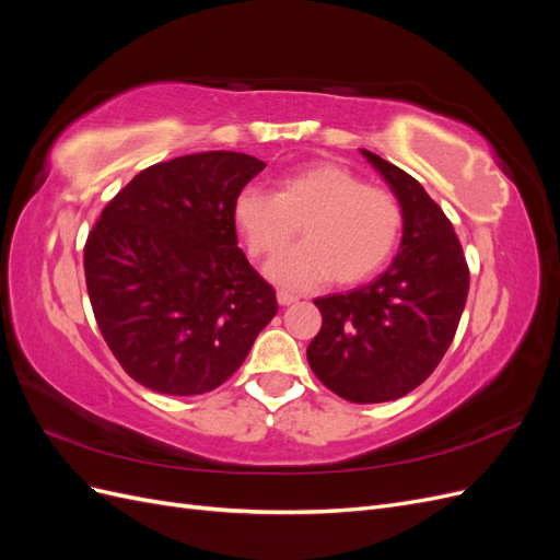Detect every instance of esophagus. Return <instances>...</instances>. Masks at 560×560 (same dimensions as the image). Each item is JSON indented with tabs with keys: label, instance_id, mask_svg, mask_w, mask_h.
<instances>
[{
	"label": "esophagus",
	"instance_id": "1",
	"mask_svg": "<svg viewBox=\"0 0 560 560\" xmlns=\"http://www.w3.org/2000/svg\"><path fill=\"white\" fill-rule=\"evenodd\" d=\"M296 301H299V296L292 294V292H284V290L278 292V303H280V306H292V303H296Z\"/></svg>",
	"mask_w": 560,
	"mask_h": 560
}]
</instances>
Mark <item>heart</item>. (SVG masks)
<instances>
[{
  "label": "heart",
  "mask_w": 560,
  "mask_h": 560,
  "mask_svg": "<svg viewBox=\"0 0 560 560\" xmlns=\"http://www.w3.org/2000/svg\"><path fill=\"white\" fill-rule=\"evenodd\" d=\"M233 219L259 261L278 259L301 226L306 243L270 268V276L294 290H308L329 276L336 284L374 278L395 254L404 226L393 191L366 184L336 161L282 175L276 194L245 186L235 196Z\"/></svg>",
  "instance_id": "heart-1"
}]
</instances>
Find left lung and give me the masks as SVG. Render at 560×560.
<instances>
[{"label": "left lung", "instance_id": "obj_1", "mask_svg": "<svg viewBox=\"0 0 560 560\" xmlns=\"http://www.w3.org/2000/svg\"><path fill=\"white\" fill-rule=\"evenodd\" d=\"M404 212L399 254L381 278L313 303L322 329L306 354L313 374L354 404L409 395L442 362L460 325L469 266L444 210L401 167L362 149Z\"/></svg>", "mask_w": 560, "mask_h": 560}]
</instances>
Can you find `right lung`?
I'll use <instances>...</instances> for the list:
<instances>
[{
    "mask_svg": "<svg viewBox=\"0 0 560 560\" xmlns=\"http://www.w3.org/2000/svg\"><path fill=\"white\" fill-rule=\"evenodd\" d=\"M264 167L241 151L149 165L89 233L83 273L100 334L126 374L154 393L219 387L278 313L233 219L235 196Z\"/></svg>",
    "mask_w": 560,
    "mask_h": 560,
    "instance_id": "obj_1",
    "label": "right lung"
}]
</instances>
